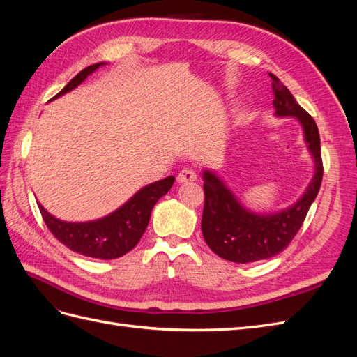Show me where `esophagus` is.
Returning a JSON list of instances; mask_svg holds the SVG:
<instances>
[{"label": "esophagus", "mask_w": 357, "mask_h": 357, "mask_svg": "<svg viewBox=\"0 0 357 357\" xmlns=\"http://www.w3.org/2000/svg\"><path fill=\"white\" fill-rule=\"evenodd\" d=\"M197 178H198L197 172L193 171V169H190V168L181 169L178 172V176H177V181L178 183H192V181H197Z\"/></svg>", "instance_id": "1"}]
</instances>
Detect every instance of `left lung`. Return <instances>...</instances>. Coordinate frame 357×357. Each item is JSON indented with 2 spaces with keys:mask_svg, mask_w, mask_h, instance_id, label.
<instances>
[{
  "mask_svg": "<svg viewBox=\"0 0 357 357\" xmlns=\"http://www.w3.org/2000/svg\"><path fill=\"white\" fill-rule=\"evenodd\" d=\"M269 77L273 80L275 116L296 117L304 129L307 147L314 159V177L304 195L289 208L273 214H256L244 208L214 172L204 171L205 201L201 220L204 240L215 255L235 264L262 261L282 253L304 223L323 178L320 135L314 119L302 109L273 73H269Z\"/></svg>",
  "mask_w": 357,
  "mask_h": 357,
  "instance_id": "1",
  "label": "left lung"
}]
</instances>
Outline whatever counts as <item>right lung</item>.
Wrapping results in <instances>:
<instances>
[{"label": "right lung", "mask_w": 357, "mask_h": 357, "mask_svg": "<svg viewBox=\"0 0 357 357\" xmlns=\"http://www.w3.org/2000/svg\"><path fill=\"white\" fill-rule=\"evenodd\" d=\"M101 66H104V62L93 63V66L82 70L52 100L77 88L88 75ZM172 183H174V177L169 176L164 180L144 186L131 199L125 202L121 208H117L102 219L92 222H63L47 213L40 202L37 204L49 231L59 243L67 245L70 250L88 257L116 259L131 252L138 244L147 228L155 204L171 189Z\"/></svg>", "instance_id": "obj_1"}]
</instances>
